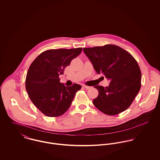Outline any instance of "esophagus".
Instances as JSON below:
<instances>
[{
	"instance_id": "1",
	"label": "esophagus",
	"mask_w": 160,
	"mask_h": 160,
	"mask_svg": "<svg viewBox=\"0 0 160 160\" xmlns=\"http://www.w3.org/2000/svg\"><path fill=\"white\" fill-rule=\"evenodd\" d=\"M83 87H84L85 89H91V87H90V86H86V85H84Z\"/></svg>"
}]
</instances>
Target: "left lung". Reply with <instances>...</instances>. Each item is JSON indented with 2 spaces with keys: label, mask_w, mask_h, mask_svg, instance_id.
Listing matches in <instances>:
<instances>
[{
  "label": "left lung",
  "mask_w": 160,
  "mask_h": 160,
  "mask_svg": "<svg viewBox=\"0 0 160 160\" xmlns=\"http://www.w3.org/2000/svg\"><path fill=\"white\" fill-rule=\"evenodd\" d=\"M98 74L110 79L109 86H94L98 95L95 107L104 114L113 116L128 109L141 87V71L136 59L119 46L107 44L84 48Z\"/></svg>",
  "instance_id": "8db88e82"
}]
</instances>
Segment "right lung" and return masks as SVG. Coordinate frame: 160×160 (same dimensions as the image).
Returning <instances> with one entry per match:
<instances>
[{
    "label": "right lung",
    "instance_id": "obj_1",
    "mask_svg": "<svg viewBox=\"0 0 160 160\" xmlns=\"http://www.w3.org/2000/svg\"><path fill=\"white\" fill-rule=\"evenodd\" d=\"M82 50L81 47L47 50L31 64L26 78V90L34 105L47 116L64 114L76 93L81 89L77 84L66 87L60 82L59 76Z\"/></svg>",
    "mask_w": 160,
    "mask_h": 160
}]
</instances>
